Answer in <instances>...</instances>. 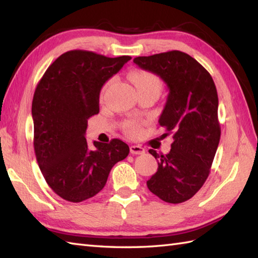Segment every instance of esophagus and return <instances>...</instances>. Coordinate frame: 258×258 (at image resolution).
I'll return each mask as SVG.
<instances>
[{"label": "esophagus", "instance_id": "obj_1", "mask_svg": "<svg viewBox=\"0 0 258 258\" xmlns=\"http://www.w3.org/2000/svg\"><path fill=\"white\" fill-rule=\"evenodd\" d=\"M130 151L133 155H142L145 153V150L143 149V147L139 146V145H132L130 147Z\"/></svg>", "mask_w": 258, "mask_h": 258}]
</instances>
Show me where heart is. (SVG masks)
I'll return each instance as SVG.
<instances>
[{"label":"heart","instance_id":"heart-1","mask_svg":"<svg viewBox=\"0 0 258 258\" xmlns=\"http://www.w3.org/2000/svg\"><path fill=\"white\" fill-rule=\"evenodd\" d=\"M131 81L133 82L136 90H152V91L157 92L158 94H160V92L162 90L161 80L158 79L155 74L147 72V71H142V70L136 71V72L132 73V75H131ZM109 84H111V81H108L107 83L104 85L103 92L106 91ZM125 131L130 135H134L138 133L139 124L135 122H126Z\"/></svg>","mask_w":258,"mask_h":258}]
</instances>
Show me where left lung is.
<instances>
[{
	"label": "left lung",
	"mask_w": 258,
	"mask_h": 258,
	"mask_svg": "<svg viewBox=\"0 0 258 258\" xmlns=\"http://www.w3.org/2000/svg\"><path fill=\"white\" fill-rule=\"evenodd\" d=\"M139 68L165 82L169 93L158 123L172 134L168 154L149 152L157 163V172L147 187L164 202L178 204L191 199L211 172L221 139L218 96L211 74L180 51H168L133 59Z\"/></svg>",
	"instance_id": "obj_1"
}]
</instances>
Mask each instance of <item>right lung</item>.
I'll list each match as a JSON object with an SVG mask.
<instances>
[{"mask_svg":"<svg viewBox=\"0 0 258 258\" xmlns=\"http://www.w3.org/2000/svg\"><path fill=\"white\" fill-rule=\"evenodd\" d=\"M132 58L91 51L63 53L45 71L32 102L33 145L47 185L63 200L80 203L103 189L130 147L118 139L87 145V119L100 112L104 83Z\"/></svg>","mask_w":258,"mask_h":258,"instance_id":"right-lung-1","label":"right lung"}]
</instances>
